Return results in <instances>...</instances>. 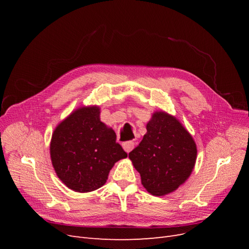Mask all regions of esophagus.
<instances>
[{
	"mask_svg": "<svg viewBox=\"0 0 249 249\" xmlns=\"http://www.w3.org/2000/svg\"><path fill=\"white\" fill-rule=\"evenodd\" d=\"M123 147H124V149L125 150L126 153H130L131 150L133 149V147H134V142H133V141L124 142V143H123Z\"/></svg>",
	"mask_w": 249,
	"mask_h": 249,
	"instance_id": "1",
	"label": "esophagus"
}]
</instances>
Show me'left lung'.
I'll return each mask as SVG.
<instances>
[{
	"label": "left lung",
	"instance_id": "8db88e82",
	"mask_svg": "<svg viewBox=\"0 0 249 249\" xmlns=\"http://www.w3.org/2000/svg\"><path fill=\"white\" fill-rule=\"evenodd\" d=\"M146 130L129 158L147 192L162 196L177 190L191 175L196 144L178 120L165 112H156Z\"/></svg>",
	"mask_w": 249,
	"mask_h": 249
}]
</instances>
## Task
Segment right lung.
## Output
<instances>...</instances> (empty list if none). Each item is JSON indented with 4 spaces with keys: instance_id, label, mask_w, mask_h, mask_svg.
Returning <instances> with one entry per match:
<instances>
[{
    "instance_id": "add662e5",
    "label": "right lung",
    "mask_w": 249,
    "mask_h": 249,
    "mask_svg": "<svg viewBox=\"0 0 249 249\" xmlns=\"http://www.w3.org/2000/svg\"><path fill=\"white\" fill-rule=\"evenodd\" d=\"M50 150L58 178L77 192L99 189L113 165L127 157L115 132L101 122L99 107H82L59 124Z\"/></svg>"
}]
</instances>
